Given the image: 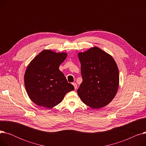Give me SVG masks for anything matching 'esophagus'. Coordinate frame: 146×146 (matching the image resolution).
Returning a JSON list of instances; mask_svg holds the SVG:
<instances>
[{"label":"esophagus","instance_id":"obj_1","mask_svg":"<svg viewBox=\"0 0 146 146\" xmlns=\"http://www.w3.org/2000/svg\"><path fill=\"white\" fill-rule=\"evenodd\" d=\"M73 85L74 86V89H77V87H78L77 84H76V83H73Z\"/></svg>","mask_w":146,"mask_h":146}]
</instances>
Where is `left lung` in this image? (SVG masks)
<instances>
[{"mask_svg":"<svg viewBox=\"0 0 146 146\" xmlns=\"http://www.w3.org/2000/svg\"><path fill=\"white\" fill-rule=\"evenodd\" d=\"M78 58L83 82L77 92L81 100L92 109L108 105L119 87V70L115 61L98 47L79 52Z\"/></svg>","mask_w":146,"mask_h":146,"instance_id":"1","label":"left lung"}]
</instances>
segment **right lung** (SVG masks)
I'll return each mask as SVG.
<instances>
[{
  "label": "right lung",
  "mask_w": 146,
  "mask_h": 146,
  "mask_svg": "<svg viewBox=\"0 0 146 146\" xmlns=\"http://www.w3.org/2000/svg\"><path fill=\"white\" fill-rule=\"evenodd\" d=\"M67 56L65 52L44 50L31 61L24 74V83L29 98L36 105L52 108L74 89L59 70Z\"/></svg>",
  "instance_id": "add662e5"
}]
</instances>
